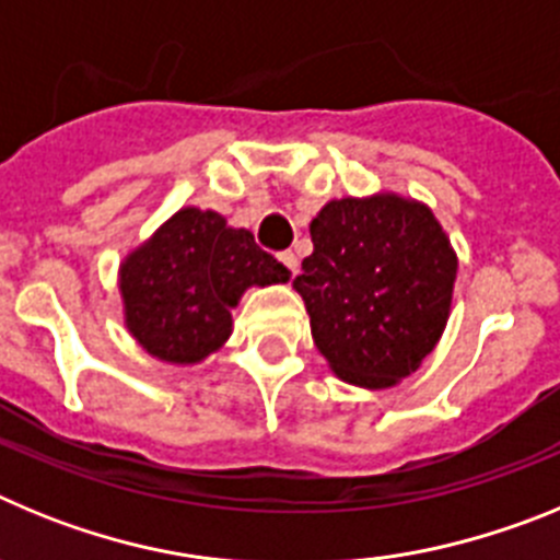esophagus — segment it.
<instances>
[{
	"label": "esophagus",
	"instance_id": "obj_1",
	"mask_svg": "<svg viewBox=\"0 0 560 560\" xmlns=\"http://www.w3.org/2000/svg\"><path fill=\"white\" fill-rule=\"evenodd\" d=\"M280 264L289 269V275H296V255H294V252H291V249L280 252Z\"/></svg>",
	"mask_w": 560,
	"mask_h": 560
}]
</instances>
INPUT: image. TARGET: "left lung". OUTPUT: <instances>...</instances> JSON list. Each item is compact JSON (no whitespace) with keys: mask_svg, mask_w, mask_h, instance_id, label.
<instances>
[{"mask_svg":"<svg viewBox=\"0 0 560 560\" xmlns=\"http://www.w3.org/2000/svg\"><path fill=\"white\" fill-rule=\"evenodd\" d=\"M294 289L339 378L384 389L420 368L452 308L457 257L432 210L398 196L330 201Z\"/></svg>","mask_w":560,"mask_h":560,"instance_id":"obj_1","label":"left lung"}]
</instances>
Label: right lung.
<instances>
[{"instance_id":"add662e5","label":"right lung","mask_w":560,"mask_h":560,"mask_svg":"<svg viewBox=\"0 0 560 560\" xmlns=\"http://www.w3.org/2000/svg\"><path fill=\"white\" fill-rule=\"evenodd\" d=\"M275 255L249 230H232L219 212L179 210L120 271L126 323L162 361L192 364L232 334V314L249 285L285 283Z\"/></svg>"}]
</instances>
